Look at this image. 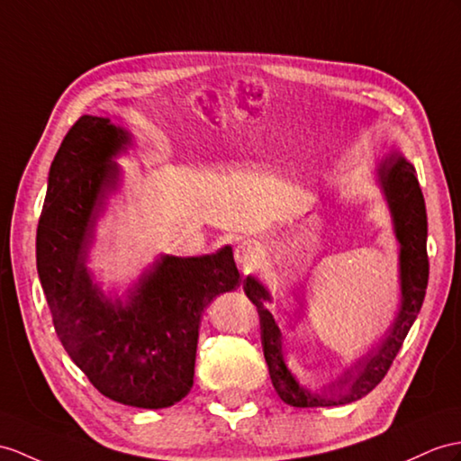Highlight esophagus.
<instances>
[{"mask_svg":"<svg viewBox=\"0 0 461 461\" xmlns=\"http://www.w3.org/2000/svg\"><path fill=\"white\" fill-rule=\"evenodd\" d=\"M234 260H237L244 269H252L260 264V246L252 240H242L234 249Z\"/></svg>","mask_w":461,"mask_h":461,"instance_id":"34e87169","label":"esophagus"}]
</instances>
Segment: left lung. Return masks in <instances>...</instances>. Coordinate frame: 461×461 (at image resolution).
<instances>
[{
    "instance_id": "1",
    "label": "left lung",
    "mask_w": 461,
    "mask_h": 461,
    "mask_svg": "<svg viewBox=\"0 0 461 461\" xmlns=\"http://www.w3.org/2000/svg\"><path fill=\"white\" fill-rule=\"evenodd\" d=\"M375 182L385 197L393 232L399 242L401 307L384 339L339 379L322 385H307L297 379L285 357L284 327L269 309L274 303L272 294L258 277H244L246 295L260 315L262 348L269 377L277 395L291 407H340L366 397L385 377L420 312L429 285V256H426L429 222H426L424 197L419 179L414 176V166L402 152L391 150L377 162Z\"/></svg>"
}]
</instances>
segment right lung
Here are the masks:
<instances>
[{"label":"right lung","instance_id":"1","mask_svg":"<svg viewBox=\"0 0 461 461\" xmlns=\"http://www.w3.org/2000/svg\"><path fill=\"white\" fill-rule=\"evenodd\" d=\"M131 146L132 134L107 117L76 121L50 164L37 272L64 350L101 395L166 409L194 387L201 312L240 274L227 244L203 256L162 254L125 295L101 289L89 250L122 182L117 158Z\"/></svg>","mask_w":461,"mask_h":461}]
</instances>
